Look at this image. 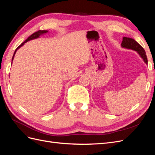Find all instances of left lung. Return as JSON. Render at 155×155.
Masks as SVG:
<instances>
[{
  "label": "left lung",
  "instance_id": "1",
  "mask_svg": "<svg viewBox=\"0 0 155 155\" xmlns=\"http://www.w3.org/2000/svg\"><path fill=\"white\" fill-rule=\"evenodd\" d=\"M121 46L125 48L131 49L133 50L137 51L138 54L140 55V57L143 59L144 62L147 64V58L146 53H145V51L142 46L140 44H138L134 39L132 38H129V37H124Z\"/></svg>",
  "mask_w": 155,
  "mask_h": 155
}]
</instances>
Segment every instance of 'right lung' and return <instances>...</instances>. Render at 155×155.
I'll list each match as a JSON object with an SVG mask.
<instances>
[{
	"label": "right lung",
	"mask_w": 155,
	"mask_h": 155,
	"mask_svg": "<svg viewBox=\"0 0 155 155\" xmlns=\"http://www.w3.org/2000/svg\"><path fill=\"white\" fill-rule=\"evenodd\" d=\"M48 32V31L47 30H39V31H36V32H35V33H34V34H31L28 38L25 41H24L22 43H21V45H19L18 46V47L16 48V50H15V52H14V54H13V58H12V61L13 60V58H14V56H15V53H16V51H17V50L21 46H22L23 45H24L25 43H26L27 41H30V40H32V39H36V38H38V37H39V36L41 35H42V34H46V33H47Z\"/></svg>",
	"instance_id": "obj_1"
}]
</instances>
